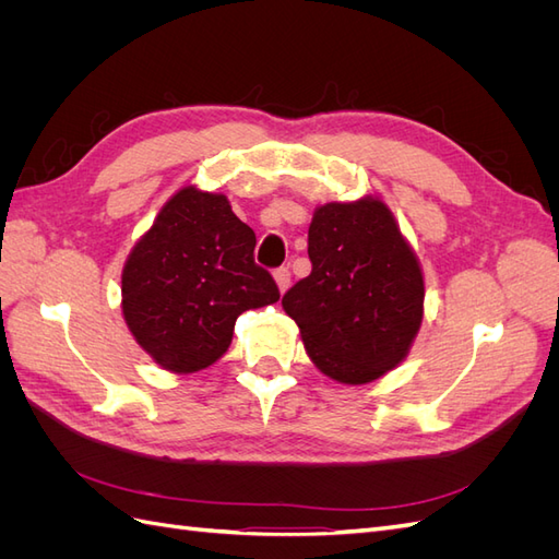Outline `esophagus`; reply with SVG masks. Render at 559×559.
I'll use <instances>...</instances> for the list:
<instances>
[{
    "label": "esophagus",
    "instance_id": "1",
    "mask_svg": "<svg viewBox=\"0 0 559 559\" xmlns=\"http://www.w3.org/2000/svg\"><path fill=\"white\" fill-rule=\"evenodd\" d=\"M275 282H277V286H280V292L284 294L286 289H289V284H292V273H289V267H277L275 270Z\"/></svg>",
    "mask_w": 559,
    "mask_h": 559
}]
</instances>
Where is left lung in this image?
<instances>
[{"mask_svg": "<svg viewBox=\"0 0 559 559\" xmlns=\"http://www.w3.org/2000/svg\"><path fill=\"white\" fill-rule=\"evenodd\" d=\"M312 273L282 308L321 373L366 384L408 354L425 314V277L382 200L326 202L308 230Z\"/></svg>", "mask_w": 559, "mask_h": 559, "instance_id": "obj_1", "label": "left lung"}]
</instances>
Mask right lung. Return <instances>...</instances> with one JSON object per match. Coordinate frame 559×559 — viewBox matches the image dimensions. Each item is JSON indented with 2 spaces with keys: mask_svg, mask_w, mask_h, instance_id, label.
Masks as SVG:
<instances>
[{
  "mask_svg": "<svg viewBox=\"0 0 559 559\" xmlns=\"http://www.w3.org/2000/svg\"><path fill=\"white\" fill-rule=\"evenodd\" d=\"M253 247L226 195L186 186L165 202L121 277L126 324L151 359L173 373L207 368L226 354L235 319L280 300Z\"/></svg>",
  "mask_w": 559,
  "mask_h": 559,
  "instance_id": "add662e5",
  "label": "right lung"
}]
</instances>
